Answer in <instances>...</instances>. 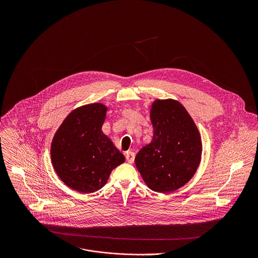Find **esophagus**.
<instances>
[{"instance_id": "1", "label": "esophagus", "mask_w": 258, "mask_h": 258, "mask_svg": "<svg viewBox=\"0 0 258 258\" xmlns=\"http://www.w3.org/2000/svg\"><path fill=\"white\" fill-rule=\"evenodd\" d=\"M126 160L129 164H132L134 162V159H135V154L133 152H127L126 153Z\"/></svg>"}]
</instances>
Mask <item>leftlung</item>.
<instances>
[{
  "instance_id": "obj_1",
  "label": "left lung",
  "mask_w": 258,
  "mask_h": 258,
  "mask_svg": "<svg viewBox=\"0 0 258 258\" xmlns=\"http://www.w3.org/2000/svg\"><path fill=\"white\" fill-rule=\"evenodd\" d=\"M150 118L153 139L136 155V168L152 190L171 192L196 174L202 159L201 135L178 100L156 99Z\"/></svg>"
}]
</instances>
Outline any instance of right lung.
<instances>
[{
  "label": "right lung",
  "mask_w": 258,
  "mask_h": 258,
  "mask_svg": "<svg viewBox=\"0 0 258 258\" xmlns=\"http://www.w3.org/2000/svg\"><path fill=\"white\" fill-rule=\"evenodd\" d=\"M107 106L91 103L75 108L56 130L50 147L58 178L80 194H90L107 183L125 157L102 132Z\"/></svg>",
  "instance_id": "1"
}]
</instances>
